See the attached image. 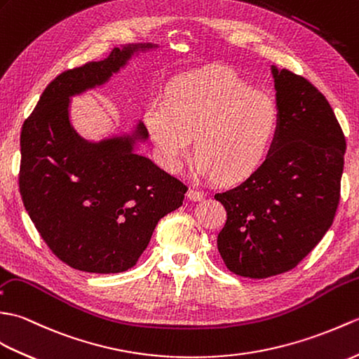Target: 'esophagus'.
I'll list each match as a JSON object with an SVG mask.
<instances>
[{
    "label": "esophagus",
    "instance_id": "esophagus-1",
    "mask_svg": "<svg viewBox=\"0 0 359 359\" xmlns=\"http://www.w3.org/2000/svg\"><path fill=\"white\" fill-rule=\"evenodd\" d=\"M204 196H205V194L200 189L190 187L189 192H187V198H189V200H192V201H200V200H203Z\"/></svg>",
    "mask_w": 359,
    "mask_h": 359
}]
</instances>
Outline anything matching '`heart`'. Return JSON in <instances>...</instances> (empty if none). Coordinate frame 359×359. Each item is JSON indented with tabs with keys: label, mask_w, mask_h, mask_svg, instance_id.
I'll return each instance as SVG.
<instances>
[{
	"label": "heart",
	"mask_w": 359,
	"mask_h": 359,
	"mask_svg": "<svg viewBox=\"0 0 359 359\" xmlns=\"http://www.w3.org/2000/svg\"><path fill=\"white\" fill-rule=\"evenodd\" d=\"M144 119L167 169H180L195 137L198 172L238 181L264 161L280 109L272 95L253 90L233 70L215 69L175 83L167 101H154Z\"/></svg>",
	"instance_id": "1"
}]
</instances>
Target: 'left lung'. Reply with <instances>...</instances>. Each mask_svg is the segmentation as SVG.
Returning <instances> with one entry per match:
<instances>
[{"label": "left lung", "mask_w": 359, "mask_h": 359, "mask_svg": "<svg viewBox=\"0 0 359 359\" xmlns=\"http://www.w3.org/2000/svg\"><path fill=\"white\" fill-rule=\"evenodd\" d=\"M272 74L280 126L269 155L249 178L215 194L227 212L217 240L222 261L258 280L297 267L330 229L346 152L324 95L290 70Z\"/></svg>", "instance_id": "left-lung-1"}]
</instances>
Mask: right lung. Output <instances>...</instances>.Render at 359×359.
<instances>
[{
    "label": "right lung",
    "mask_w": 359,
    "mask_h": 359,
    "mask_svg": "<svg viewBox=\"0 0 359 359\" xmlns=\"http://www.w3.org/2000/svg\"><path fill=\"white\" fill-rule=\"evenodd\" d=\"M135 49H114L104 60L62 72L21 129L24 207L55 257L89 273L137 264L158 221L181 207L187 192L184 182L135 154L133 138L92 144L70 126L69 97L107 81ZM137 133L147 138L141 123Z\"/></svg>",
    "instance_id": "1"
}]
</instances>
